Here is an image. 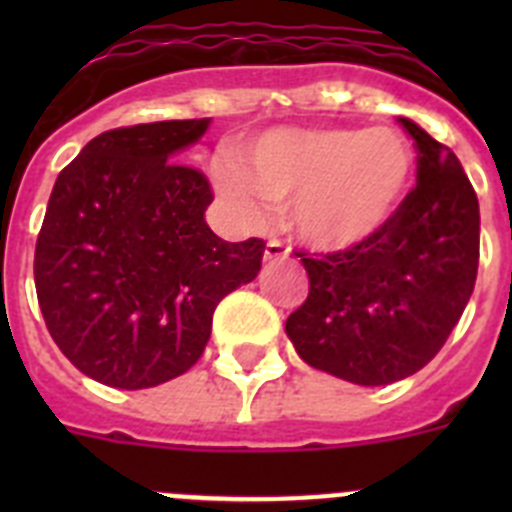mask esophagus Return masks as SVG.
Listing matches in <instances>:
<instances>
[{
    "label": "esophagus",
    "mask_w": 512,
    "mask_h": 512,
    "mask_svg": "<svg viewBox=\"0 0 512 512\" xmlns=\"http://www.w3.org/2000/svg\"><path fill=\"white\" fill-rule=\"evenodd\" d=\"M289 256V246L284 241H279V238H271L269 243H266V251H264V259L266 261H282Z\"/></svg>",
    "instance_id": "obj_1"
}]
</instances>
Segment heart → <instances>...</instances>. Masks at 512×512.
<instances>
[{"label":"heart","instance_id":"b5f03b06","mask_svg":"<svg viewBox=\"0 0 512 512\" xmlns=\"http://www.w3.org/2000/svg\"><path fill=\"white\" fill-rule=\"evenodd\" d=\"M415 153L392 128H282L243 146V169L217 158L212 179L243 223L266 203L289 205V225L318 251H346L392 223L410 192Z\"/></svg>","mask_w":512,"mask_h":512}]
</instances>
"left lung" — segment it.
Returning a JSON list of instances; mask_svg holds the SVG:
<instances>
[{
  "mask_svg": "<svg viewBox=\"0 0 512 512\" xmlns=\"http://www.w3.org/2000/svg\"><path fill=\"white\" fill-rule=\"evenodd\" d=\"M400 125L418 184L372 241L297 253L310 292L284 325L302 361L364 387L410 377L441 351L479 266V202L459 158L413 120Z\"/></svg>",
  "mask_w": 512,
  "mask_h": 512,
  "instance_id": "left-lung-1",
  "label": "left lung"
}]
</instances>
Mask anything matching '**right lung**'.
Segmentation results:
<instances>
[{
	"label": "right lung",
	"mask_w": 512,
	"mask_h": 512,
	"mask_svg": "<svg viewBox=\"0 0 512 512\" xmlns=\"http://www.w3.org/2000/svg\"><path fill=\"white\" fill-rule=\"evenodd\" d=\"M202 120L97 135L58 174L35 243L48 333L87 377L146 390L197 364L217 302L256 279L266 243H228L205 223L212 187L176 153Z\"/></svg>",
	"instance_id": "1"
}]
</instances>
